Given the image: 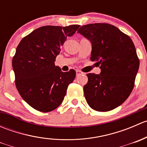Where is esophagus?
Returning <instances> with one entry per match:
<instances>
[{
	"instance_id": "1",
	"label": "esophagus",
	"mask_w": 147,
	"mask_h": 147,
	"mask_svg": "<svg viewBox=\"0 0 147 147\" xmlns=\"http://www.w3.org/2000/svg\"><path fill=\"white\" fill-rule=\"evenodd\" d=\"M83 72H81L80 70H76V75L77 76H79V75H82Z\"/></svg>"
}]
</instances>
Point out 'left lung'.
<instances>
[{
	"label": "left lung",
	"mask_w": 147,
	"mask_h": 147,
	"mask_svg": "<svg viewBox=\"0 0 147 147\" xmlns=\"http://www.w3.org/2000/svg\"><path fill=\"white\" fill-rule=\"evenodd\" d=\"M91 42L92 61L100 66V75L88 73L84 94L89 106L107 112L121 105L134 88L139 60L131 38L112 25L93 23L78 30Z\"/></svg>",
	"instance_id": "8db88e82"
}]
</instances>
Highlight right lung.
Here are the masks:
<instances>
[{
	"label": "right lung",
	"instance_id": "1",
	"mask_svg": "<svg viewBox=\"0 0 147 147\" xmlns=\"http://www.w3.org/2000/svg\"><path fill=\"white\" fill-rule=\"evenodd\" d=\"M79 25L42 26L23 38L13 58L16 85L19 94L36 110H54L63 102L68 85L76 76L74 69L62 72L55 58L67 37Z\"/></svg>",
	"mask_w": 147,
	"mask_h": 147
}]
</instances>
